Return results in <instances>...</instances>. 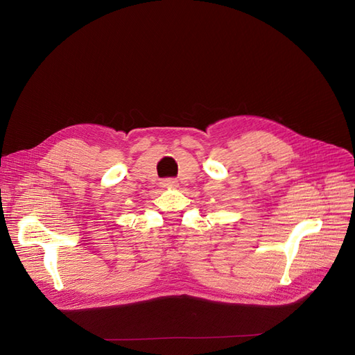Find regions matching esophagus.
<instances>
[{
    "label": "esophagus",
    "mask_w": 355,
    "mask_h": 355,
    "mask_svg": "<svg viewBox=\"0 0 355 355\" xmlns=\"http://www.w3.org/2000/svg\"><path fill=\"white\" fill-rule=\"evenodd\" d=\"M159 184L163 188H173V187H178V180L175 178H167L161 180Z\"/></svg>",
    "instance_id": "esophagus-1"
}]
</instances>
